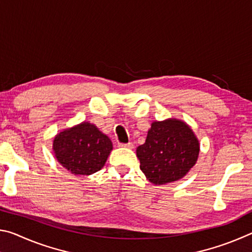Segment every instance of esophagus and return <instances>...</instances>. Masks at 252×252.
Segmentation results:
<instances>
[{"mask_svg": "<svg viewBox=\"0 0 252 252\" xmlns=\"http://www.w3.org/2000/svg\"><path fill=\"white\" fill-rule=\"evenodd\" d=\"M119 147H121V148H127V149H133V143H132V142L119 143Z\"/></svg>", "mask_w": 252, "mask_h": 252, "instance_id": "esophagus-1", "label": "esophagus"}]
</instances>
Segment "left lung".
<instances>
[{
  "instance_id": "left-lung-1",
  "label": "left lung",
  "mask_w": 252,
  "mask_h": 252,
  "mask_svg": "<svg viewBox=\"0 0 252 252\" xmlns=\"http://www.w3.org/2000/svg\"><path fill=\"white\" fill-rule=\"evenodd\" d=\"M199 141L185 122H153L146 142L136 148L140 169L155 185L177 181L193 167L199 156Z\"/></svg>"
}]
</instances>
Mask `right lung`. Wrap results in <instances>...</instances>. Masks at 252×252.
Masks as SVG:
<instances>
[{
    "label": "right lung",
    "instance_id": "1",
    "mask_svg": "<svg viewBox=\"0 0 252 252\" xmlns=\"http://www.w3.org/2000/svg\"><path fill=\"white\" fill-rule=\"evenodd\" d=\"M53 150L65 169L76 176H89L103 168L112 142L94 125L82 122L55 136Z\"/></svg>",
    "mask_w": 252,
    "mask_h": 252
}]
</instances>
